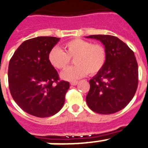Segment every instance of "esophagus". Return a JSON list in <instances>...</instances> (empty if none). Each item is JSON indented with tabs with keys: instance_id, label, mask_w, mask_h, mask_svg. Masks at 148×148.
<instances>
[{
	"instance_id": "obj_1",
	"label": "esophagus",
	"mask_w": 148,
	"mask_h": 148,
	"mask_svg": "<svg viewBox=\"0 0 148 148\" xmlns=\"http://www.w3.org/2000/svg\"><path fill=\"white\" fill-rule=\"evenodd\" d=\"M77 83H78V81H72V82H71L70 84L71 85V86H76Z\"/></svg>"
}]
</instances>
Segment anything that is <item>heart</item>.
<instances>
[{
	"mask_svg": "<svg viewBox=\"0 0 148 148\" xmlns=\"http://www.w3.org/2000/svg\"><path fill=\"white\" fill-rule=\"evenodd\" d=\"M64 51L53 47L48 53V60L57 69H64L74 59L76 65L69 67L61 73L62 79L76 81L86 75L94 76L102 70L106 61V51L100 44L75 38L64 44Z\"/></svg>",
	"mask_w": 148,
	"mask_h": 148,
	"instance_id": "1",
	"label": "heart"
}]
</instances>
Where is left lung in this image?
<instances>
[{
	"instance_id": "obj_1",
	"label": "left lung",
	"mask_w": 148,
	"mask_h": 148,
	"mask_svg": "<svg viewBox=\"0 0 148 148\" xmlns=\"http://www.w3.org/2000/svg\"><path fill=\"white\" fill-rule=\"evenodd\" d=\"M86 38L101 42L106 51L104 66L89 80L87 104L99 114L117 112L130 102L138 87V64L134 53L113 36L92 35Z\"/></svg>"
}]
</instances>
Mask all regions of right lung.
Returning a JSON list of instances; mask_svg holds the SVG:
<instances>
[{
	"label": "right lung",
	"instance_id": "add662e5",
	"mask_svg": "<svg viewBox=\"0 0 148 148\" xmlns=\"http://www.w3.org/2000/svg\"><path fill=\"white\" fill-rule=\"evenodd\" d=\"M59 41L60 38L52 36L24 41L10 61L11 95L24 112L33 116H52L65 103L69 83L59 81L58 73L48 60V53Z\"/></svg>",
	"mask_w": 148,
	"mask_h": 148
}]
</instances>
